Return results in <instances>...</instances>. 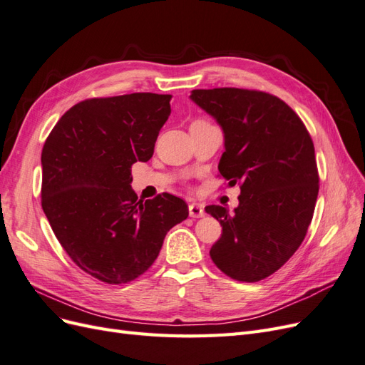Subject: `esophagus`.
Masks as SVG:
<instances>
[{
  "mask_svg": "<svg viewBox=\"0 0 365 365\" xmlns=\"http://www.w3.org/2000/svg\"><path fill=\"white\" fill-rule=\"evenodd\" d=\"M189 215H190V217H202L205 215V210L200 204H190L189 205Z\"/></svg>",
  "mask_w": 365,
  "mask_h": 365,
  "instance_id": "esophagus-1",
  "label": "esophagus"
}]
</instances>
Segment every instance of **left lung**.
Listing matches in <instances>:
<instances>
[{
	"mask_svg": "<svg viewBox=\"0 0 365 365\" xmlns=\"http://www.w3.org/2000/svg\"><path fill=\"white\" fill-rule=\"evenodd\" d=\"M192 101L222 126L219 173L239 184V205H207L222 225L210 250L216 267L237 282H259L288 262L312 222L319 189L314 141L282 98L245 88L193 90Z\"/></svg>",
	"mask_w": 365,
	"mask_h": 365,
	"instance_id": "obj_1",
	"label": "left lung"
}]
</instances>
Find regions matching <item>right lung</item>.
<instances>
[{"label": "right lung", "mask_w": 365, "mask_h": 365, "mask_svg": "<svg viewBox=\"0 0 365 365\" xmlns=\"http://www.w3.org/2000/svg\"><path fill=\"white\" fill-rule=\"evenodd\" d=\"M170 98L153 93L86 98L43 143V213L71 260L103 283H128L146 272L168 231L189 216L178 196L143 202L130 189L132 164L152 158Z\"/></svg>", "instance_id": "1"}]
</instances>
